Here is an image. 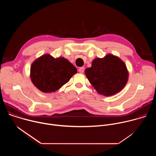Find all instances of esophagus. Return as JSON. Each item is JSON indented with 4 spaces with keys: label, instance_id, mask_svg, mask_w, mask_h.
<instances>
[{
    "label": "esophagus",
    "instance_id": "34e87169",
    "mask_svg": "<svg viewBox=\"0 0 156 156\" xmlns=\"http://www.w3.org/2000/svg\"><path fill=\"white\" fill-rule=\"evenodd\" d=\"M84 71V67H80L79 69H78V72L81 73H83Z\"/></svg>",
    "mask_w": 156,
    "mask_h": 156
}]
</instances>
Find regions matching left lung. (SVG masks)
Returning <instances> with one entry per match:
<instances>
[{
	"mask_svg": "<svg viewBox=\"0 0 156 156\" xmlns=\"http://www.w3.org/2000/svg\"><path fill=\"white\" fill-rule=\"evenodd\" d=\"M85 73L98 93L107 96L121 91L126 84L128 77L125 63L111 54L102 58L93 60L91 67L87 68Z\"/></svg>",
	"mask_w": 156,
	"mask_h": 156,
	"instance_id": "1",
	"label": "left lung"
}]
</instances>
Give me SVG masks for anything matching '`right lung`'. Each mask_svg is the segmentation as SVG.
Returning a JSON list of instances; mask_svg holds the SVG:
<instances>
[{"label":"right lung","instance_id":"right-lung-1","mask_svg":"<svg viewBox=\"0 0 156 156\" xmlns=\"http://www.w3.org/2000/svg\"><path fill=\"white\" fill-rule=\"evenodd\" d=\"M76 73V69L67 59L54 58L49 54L37 58L31 66V81L44 93L59 90Z\"/></svg>","mask_w":156,"mask_h":156}]
</instances>
